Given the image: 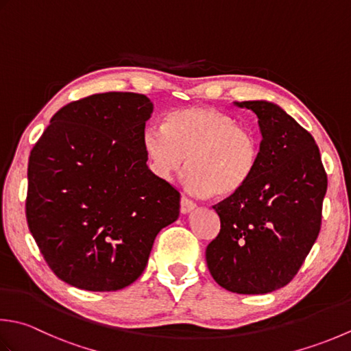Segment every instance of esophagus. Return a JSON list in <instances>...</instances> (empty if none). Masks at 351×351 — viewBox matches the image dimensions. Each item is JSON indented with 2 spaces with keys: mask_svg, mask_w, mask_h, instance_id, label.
Listing matches in <instances>:
<instances>
[{
  "mask_svg": "<svg viewBox=\"0 0 351 351\" xmlns=\"http://www.w3.org/2000/svg\"><path fill=\"white\" fill-rule=\"evenodd\" d=\"M195 207H196V204L191 201L190 197H187V196L181 197V213L182 215H187V213L193 210Z\"/></svg>",
  "mask_w": 351,
  "mask_h": 351,
  "instance_id": "34e87169",
  "label": "esophagus"
}]
</instances>
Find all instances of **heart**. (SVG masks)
Segmentation results:
<instances>
[{"label":"heart","mask_w":351,"mask_h":351,"mask_svg":"<svg viewBox=\"0 0 351 351\" xmlns=\"http://www.w3.org/2000/svg\"><path fill=\"white\" fill-rule=\"evenodd\" d=\"M150 169L162 180L180 171L187 156L185 182L196 193L226 197L242 190L260 158L254 130L236 117L213 108H187L167 115L164 126L144 130Z\"/></svg>","instance_id":"b5f03b06"}]
</instances>
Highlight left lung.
<instances>
[{
    "instance_id": "obj_1",
    "label": "left lung",
    "mask_w": 351,
    "mask_h": 351,
    "mask_svg": "<svg viewBox=\"0 0 351 351\" xmlns=\"http://www.w3.org/2000/svg\"><path fill=\"white\" fill-rule=\"evenodd\" d=\"M257 115L260 158L248 184L213 208L221 231L205 258L236 293H267L297 276L321 230L327 173L313 136L269 101H240Z\"/></svg>"
}]
</instances>
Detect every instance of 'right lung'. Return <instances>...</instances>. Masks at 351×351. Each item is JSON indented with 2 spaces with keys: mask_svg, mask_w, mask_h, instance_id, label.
<instances>
[{
  "mask_svg": "<svg viewBox=\"0 0 351 351\" xmlns=\"http://www.w3.org/2000/svg\"><path fill=\"white\" fill-rule=\"evenodd\" d=\"M152 111L143 94L89 95L60 108L32 149L27 223L68 285L109 292L134 283L158 232L180 216V191L146 164Z\"/></svg>",
  "mask_w": 351,
  "mask_h": 351,
  "instance_id": "1",
  "label": "right lung"
}]
</instances>
